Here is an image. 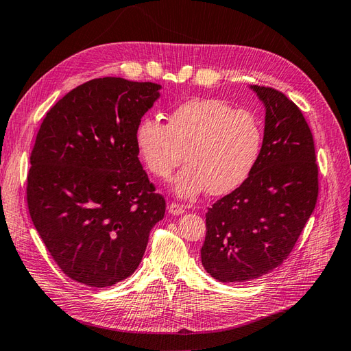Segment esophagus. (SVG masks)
I'll use <instances>...</instances> for the list:
<instances>
[{"instance_id":"obj_1","label":"esophagus","mask_w":351,"mask_h":351,"mask_svg":"<svg viewBox=\"0 0 351 351\" xmlns=\"http://www.w3.org/2000/svg\"><path fill=\"white\" fill-rule=\"evenodd\" d=\"M184 212V208L182 205H177V204H169L168 205V214L171 215H182Z\"/></svg>"}]
</instances>
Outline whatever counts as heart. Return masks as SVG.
I'll return each mask as SVG.
<instances>
[{"instance_id":"b5f03b06","label":"heart","mask_w":351,"mask_h":351,"mask_svg":"<svg viewBox=\"0 0 351 351\" xmlns=\"http://www.w3.org/2000/svg\"><path fill=\"white\" fill-rule=\"evenodd\" d=\"M134 141L158 178H168L186 159L173 192L192 199L204 190L214 196L227 195L246 182L259 159L263 132L249 111L221 99L196 98L176 107L167 124L145 117L136 127Z\"/></svg>"}]
</instances>
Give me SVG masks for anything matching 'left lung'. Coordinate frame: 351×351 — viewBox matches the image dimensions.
Listing matches in <instances>:
<instances>
[{"instance_id":"8db88e82","label":"left lung","mask_w":351,"mask_h":351,"mask_svg":"<svg viewBox=\"0 0 351 351\" xmlns=\"http://www.w3.org/2000/svg\"><path fill=\"white\" fill-rule=\"evenodd\" d=\"M265 107L262 149L252 174L206 214L200 250L205 271L221 282L259 278L287 259L317 199L313 136L284 93L253 84Z\"/></svg>"}]
</instances>
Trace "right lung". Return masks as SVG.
Wrapping results in <instances>:
<instances>
[{"label":"right lung","instance_id":"add662e5","mask_svg":"<svg viewBox=\"0 0 351 351\" xmlns=\"http://www.w3.org/2000/svg\"><path fill=\"white\" fill-rule=\"evenodd\" d=\"M161 84L93 79L48 111L30 155L27 206L71 280L110 287L137 269L165 200L139 161L134 133Z\"/></svg>","mask_w":351,"mask_h":351}]
</instances>
